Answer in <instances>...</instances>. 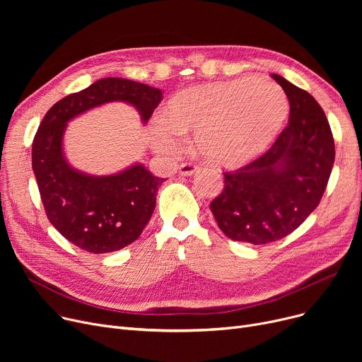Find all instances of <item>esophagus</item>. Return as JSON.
<instances>
[{
	"label": "esophagus",
	"instance_id": "1",
	"mask_svg": "<svg viewBox=\"0 0 362 362\" xmlns=\"http://www.w3.org/2000/svg\"><path fill=\"white\" fill-rule=\"evenodd\" d=\"M198 170H199V167L194 163H182L180 167H179V171H180L182 176H191Z\"/></svg>",
	"mask_w": 362,
	"mask_h": 362
}]
</instances>
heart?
<instances>
[{"label":"heart","instance_id":"b5f03b06","mask_svg":"<svg viewBox=\"0 0 362 362\" xmlns=\"http://www.w3.org/2000/svg\"><path fill=\"white\" fill-rule=\"evenodd\" d=\"M288 111L286 95L270 81L245 78L197 85L167 101L151 141L161 154L173 156L182 136L195 133V148L205 161L240 167L270 148Z\"/></svg>","mask_w":362,"mask_h":362}]
</instances>
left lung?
I'll return each instance as SVG.
<instances>
[{
    "mask_svg": "<svg viewBox=\"0 0 362 362\" xmlns=\"http://www.w3.org/2000/svg\"><path fill=\"white\" fill-rule=\"evenodd\" d=\"M286 92L289 123L273 146L235 171H224V187L210 204L221 232L252 245L292 233L315 210L332 173L334 141L327 117L311 95L279 74Z\"/></svg>",
    "mask_w": 362,
    "mask_h": 362,
    "instance_id": "left-lung-1",
    "label": "left lung"
}]
</instances>
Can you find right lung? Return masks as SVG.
Returning a JSON list of instances; mask_svg holds the SVG:
<instances>
[{"instance_id":"obj_1","label":"right lung","mask_w":362,"mask_h":362,"mask_svg":"<svg viewBox=\"0 0 362 362\" xmlns=\"http://www.w3.org/2000/svg\"><path fill=\"white\" fill-rule=\"evenodd\" d=\"M161 95L160 89L139 82L105 78L55 103L37 127L32 168L47 217L81 250L107 254L135 242L154 213L164 179L152 176L142 164L111 176H89L71 168L63 154L67 122L111 101L132 104L146 122Z\"/></svg>"}]
</instances>
